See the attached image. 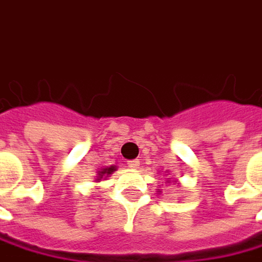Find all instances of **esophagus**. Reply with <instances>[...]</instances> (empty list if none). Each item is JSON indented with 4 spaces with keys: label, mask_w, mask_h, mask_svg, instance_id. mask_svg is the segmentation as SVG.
I'll use <instances>...</instances> for the list:
<instances>
[{
    "label": "esophagus",
    "mask_w": 262,
    "mask_h": 262,
    "mask_svg": "<svg viewBox=\"0 0 262 262\" xmlns=\"http://www.w3.org/2000/svg\"><path fill=\"white\" fill-rule=\"evenodd\" d=\"M127 165L132 167V168H136V167L139 165V161H138V160H129V161H127Z\"/></svg>",
    "instance_id": "1"
}]
</instances>
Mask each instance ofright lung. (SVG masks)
<instances>
[{
    "mask_svg": "<svg viewBox=\"0 0 262 262\" xmlns=\"http://www.w3.org/2000/svg\"><path fill=\"white\" fill-rule=\"evenodd\" d=\"M114 171V167H110V168H104L102 171H99L98 174H99V177H104V176H108V174H111ZM99 180V179H98Z\"/></svg>",
    "mask_w": 262,
    "mask_h": 262,
    "instance_id": "add662e5",
    "label": "right lung"
}]
</instances>
